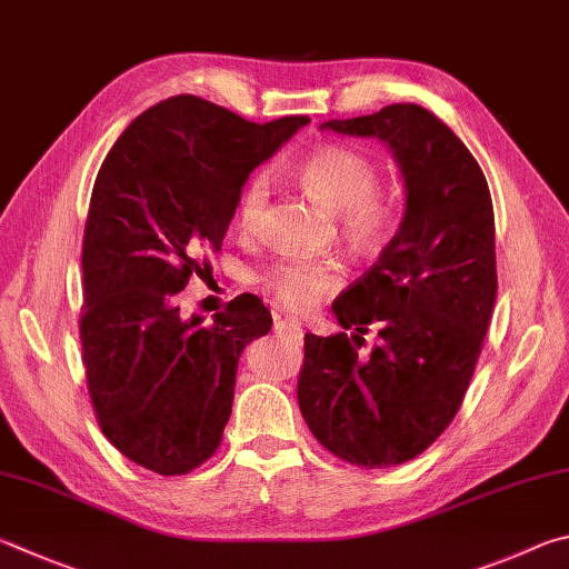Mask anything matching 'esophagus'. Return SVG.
Segmentation results:
<instances>
[{
	"mask_svg": "<svg viewBox=\"0 0 569 569\" xmlns=\"http://www.w3.org/2000/svg\"><path fill=\"white\" fill-rule=\"evenodd\" d=\"M273 330H276L278 338L296 340V343H301V340H303V328H301V323H298L296 318H281V316H276Z\"/></svg>",
	"mask_w": 569,
	"mask_h": 569,
	"instance_id": "obj_1",
	"label": "esophagus"
}]
</instances>
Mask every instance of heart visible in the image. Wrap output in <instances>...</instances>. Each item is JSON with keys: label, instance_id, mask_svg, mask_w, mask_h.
<instances>
[{"label": "heart", "instance_id": "1", "mask_svg": "<svg viewBox=\"0 0 569 569\" xmlns=\"http://www.w3.org/2000/svg\"><path fill=\"white\" fill-rule=\"evenodd\" d=\"M303 189L328 211L338 213L340 229L358 249H373L386 239L392 223L390 203L376 191L378 177L363 153L348 147H323L298 167ZM271 181L258 171L246 181L236 219L243 231H256L263 221ZM343 281V266L326 256H298L266 273V286L291 311H306Z\"/></svg>", "mask_w": 569, "mask_h": 569}]
</instances>
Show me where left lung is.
Masks as SVG:
<instances>
[{"instance_id": "left-lung-1", "label": "left lung", "mask_w": 569, "mask_h": 569, "mask_svg": "<svg viewBox=\"0 0 569 569\" xmlns=\"http://www.w3.org/2000/svg\"><path fill=\"white\" fill-rule=\"evenodd\" d=\"M320 129L386 143L406 211L378 263L333 303L353 333L306 336L298 406L333 456L390 468L432 446L470 386L498 296L492 199L468 147L418 104ZM370 325L381 343L360 357Z\"/></svg>"}]
</instances>
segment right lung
<instances>
[{"instance_id":"right-lung-1","label":"right lung","mask_w":569,"mask_h":569,"mask_svg":"<svg viewBox=\"0 0 569 569\" xmlns=\"http://www.w3.org/2000/svg\"><path fill=\"white\" fill-rule=\"evenodd\" d=\"M311 121L241 119L179 94L133 119L101 163L84 251L81 350L97 420L121 456L186 475L219 448L243 348L271 330L256 296L203 323L177 306L221 249L249 173Z\"/></svg>"}]
</instances>
